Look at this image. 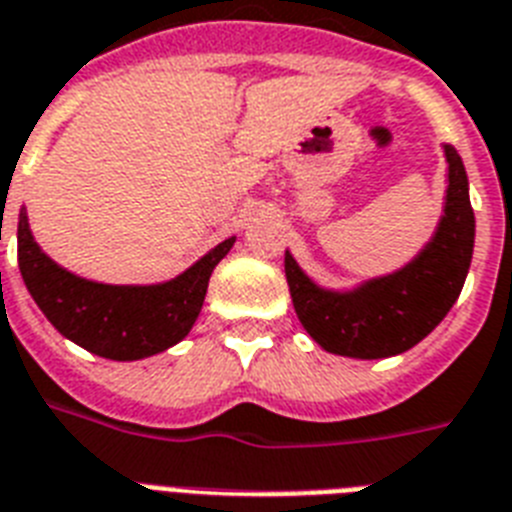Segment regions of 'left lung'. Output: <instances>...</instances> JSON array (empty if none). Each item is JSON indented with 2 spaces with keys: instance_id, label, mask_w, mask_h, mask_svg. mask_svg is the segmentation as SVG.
I'll return each instance as SVG.
<instances>
[{
  "instance_id": "8db88e82",
  "label": "left lung",
  "mask_w": 512,
  "mask_h": 512,
  "mask_svg": "<svg viewBox=\"0 0 512 512\" xmlns=\"http://www.w3.org/2000/svg\"><path fill=\"white\" fill-rule=\"evenodd\" d=\"M450 186L434 239L413 263L392 276L373 278L355 292L315 286L286 252L284 270L294 310L305 331L326 352L378 360L410 350L429 336L460 297L473 255V218L463 160L444 147Z\"/></svg>"
}]
</instances>
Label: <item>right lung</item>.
<instances>
[{"label":"right lung","mask_w":512,"mask_h":512,"mask_svg":"<svg viewBox=\"0 0 512 512\" xmlns=\"http://www.w3.org/2000/svg\"><path fill=\"white\" fill-rule=\"evenodd\" d=\"M234 236L186 273L157 286H110L78 278L33 242L26 210L18 220V265L28 292L62 336L110 360H141L178 344L197 321L215 265Z\"/></svg>","instance_id":"add662e5"}]
</instances>
